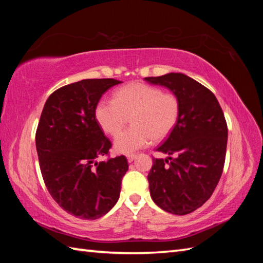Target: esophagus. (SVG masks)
I'll return each mask as SVG.
<instances>
[{"label":"esophagus","instance_id":"esophagus-1","mask_svg":"<svg viewBox=\"0 0 263 263\" xmlns=\"http://www.w3.org/2000/svg\"><path fill=\"white\" fill-rule=\"evenodd\" d=\"M136 158H137V155L136 154H130V155L126 156V159H127L128 163H132V161L135 160Z\"/></svg>","mask_w":263,"mask_h":263}]
</instances>
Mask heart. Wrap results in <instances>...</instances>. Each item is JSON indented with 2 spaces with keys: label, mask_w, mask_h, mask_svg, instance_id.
Instances as JSON below:
<instances>
[{
  "label": "heart",
  "mask_w": 263,
  "mask_h": 263,
  "mask_svg": "<svg viewBox=\"0 0 263 263\" xmlns=\"http://www.w3.org/2000/svg\"><path fill=\"white\" fill-rule=\"evenodd\" d=\"M181 105L175 95L159 88L132 82L120 88L113 100H102L95 108V119L107 135L115 137L128 118L133 126L114 140L117 154L130 155L152 142L160 141L174 130Z\"/></svg>",
  "instance_id": "obj_1"
}]
</instances>
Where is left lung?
Returning <instances> with one entry per match:
<instances>
[{
	"instance_id": "left-lung-1",
	"label": "left lung",
	"mask_w": 263,
	"mask_h": 263,
	"mask_svg": "<svg viewBox=\"0 0 263 263\" xmlns=\"http://www.w3.org/2000/svg\"><path fill=\"white\" fill-rule=\"evenodd\" d=\"M144 80L170 89L181 105L174 130L157 148L168 157L153 160L150 197L167 212L186 215L202 205L219 182L227 147L225 116L215 95L186 74L171 72Z\"/></svg>"
}]
</instances>
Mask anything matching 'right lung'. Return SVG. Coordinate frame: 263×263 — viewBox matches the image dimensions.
<instances>
[{
    "mask_svg": "<svg viewBox=\"0 0 263 263\" xmlns=\"http://www.w3.org/2000/svg\"><path fill=\"white\" fill-rule=\"evenodd\" d=\"M122 81L85 79L58 89L46 100L36 132L39 166L48 192L79 218L97 219L120 198L128 168L124 156L97 161L111 143L95 119L103 93Z\"/></svg>",
    "mask_w": 263,
    "mask_h": 263,
    "instance_id": "obj_1",
    "label": "right lung"
}]
</instances>
